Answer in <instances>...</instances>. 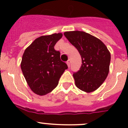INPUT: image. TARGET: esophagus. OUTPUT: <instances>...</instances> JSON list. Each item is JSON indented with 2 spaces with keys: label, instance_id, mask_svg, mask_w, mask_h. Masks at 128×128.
Listing matches in <instances>:
<instances>
[{
  "label": "esophagus",
  "instance_id": "esophagus-1",
  "mask_svg": "<svg viewBox=\"0 0 128 128\" xmlns=\"http://www.w3.org/2000/svg\"><path fill=\"white\" fill-rule=\"evenodd\" d=\"M70 62H71V60H70V59H68V60L67 61V64H68V67H70Z\"/></svg>",
  "mask_w": 128,
  "mask_h": 128
}]
</instances>
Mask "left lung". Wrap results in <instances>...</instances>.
<instances>
[{
    "label": "left lung",
    "instance_id": "obj_1",
    "mask_svg": "<svg viewBox=\"0 0 128 128\" xmlns=\"http://www.w3.org/2000/svg\"><path fill=\"white\" fill-rule=\"evenodd\" d=\"M64 34L82 58L80 70L73 74L76 87L87 93L95 91L109 73L110 52L101 40L84 32H66Z\"/></svg>",
    "mask_w": 128,
    "mask_h": 128
}]
</instances>
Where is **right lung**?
<instances>
[{
  "mask_svg": "<svg viewBox=\"0 0 128 128\" xmlns=\"http://www.w3.org/2000/svg\"><path fill=\"white\" fill-rule=\"evenodd\" d=\"M62 37L61 33L41 36L24 50L21 69L30 88L37 95H44L56 88L68 68L60 60V52L54 48Z\"/></svg>",
  "mask_w": 128,
  "mask_h": 128,
  "instance_id": "add662e5",
  "label": "right lung"
}]
</instances>
